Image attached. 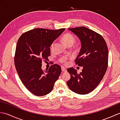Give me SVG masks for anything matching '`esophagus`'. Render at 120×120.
<instances>
[{
    "label": "esophagus",
    "instance_id": "obj_1",
    "mask_svg": "<svg viewBox=\"0 0 120 120\" xmlns=\"http://www.w3.org/2000/svg\"><path fill=\"white\" fill-rule=\"evenodd\" d=\"M61 70H62V72H66L67 71V68H65L64 67H62Z\"/></svg>",
    "mask_w": 120,
    "mask_h": 120
}]
</instances>
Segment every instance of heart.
Wrapping results in <instances>:
<instances>
[{
  "instance_id": "b5f03b06",
  "label": "heart",
  "mask_w": 120,
  "mask_h": 120,
  "mask_svg": "<svg viewBox=\"0 0 120 120\" xmlns=\"http://www.w3.org/2000/svg\"><path fill=\"white\" fill-rule=\"evenodd\" d=\"M62 41L66 46H68L69 45H72L74 44V43L75 42V38L74 37L73 35L70 34H66L62 36ZM53 45H54V44L53 43L50 46L51 48H52Z\"/></svg>"
}]
</instances>
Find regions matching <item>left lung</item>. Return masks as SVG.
<instances>
[{
    "mask_svg": "<svg viewBox=\"0 0 120 120\" xmlns=\"http://www.w3.org/2000/svg\"><path fill=\"white\" fill-rule=\"evenodd\" d=\"M77 36L81 47L75 60L82 72L77 73L73 68L68 69L71 78L67 85L71 90L79 94H86L98 86L108 67V49L105 40L98 33L85 27L68 29Z\"/></svg>",
    "mask_w": 120,
    "mask_h": 120,
    "instance_id": "obj_1",
    "label": "left lung"
}]
</instances>
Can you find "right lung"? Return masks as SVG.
<instances>
[{"instance_id": "add662e5", "label": "right lung", "mask_w": 120, "mask_h": 120, "mask_svg": "<svg viewBox=\"0 0 120 120\" xmlns=\"http://www.w3.org/2000/svg\"><path fill=\"white\" fill-rule=\"evenodd\" d=\"M64 30L35 28L24 33L17 41L15 68L22 83L35 95L50 93L61 72V68L56 64L43 71L42 62L47 60L50 46Z\"/></svg>"}]
</instances>
